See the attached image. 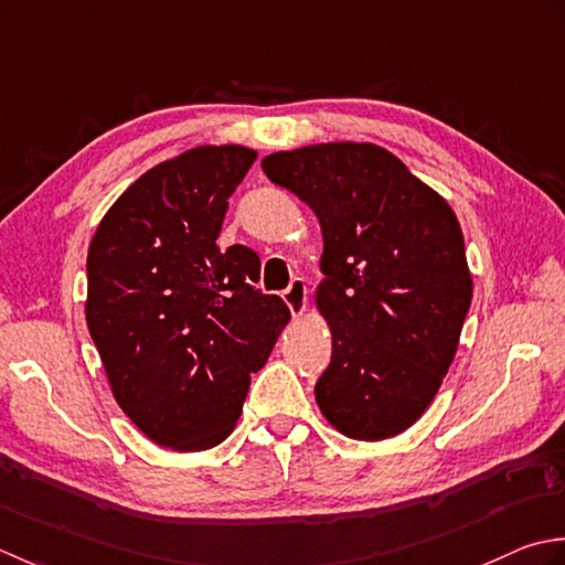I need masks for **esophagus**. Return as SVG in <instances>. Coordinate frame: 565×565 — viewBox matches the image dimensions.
Wrapping results in <instances>:
<instances>
[{
  "label": "esophagus",
  "mask_w": 565,
  "mask_h": 565,
  "mask_svg": "<svg viewBox=\"0 0 565 565\" xmlns=\"http://www.w3.org/2000/svg\"><path fill=\"white\" fill-rule=\"evenodd\" d=\"M282 299H285V305L290 307L292 317H302L305 309H307V282L299 280V278L292 280L290 287H287V290L282 292Z\"/></svg>",
  "instance_id": "1"
}]
</instances>
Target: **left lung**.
I'll return each instance as SVG.
<instances>
[{"instance_id":"left-lung-1","label":"left lung","mask_w":565,"mask_h":565,"mask_svg":"<svg viewBox=\"0 0 565 565\" xmlns=\"http://www.w3.org/2000/svg\"><path fill=\"white\" fill-rule=\"evenodd\" d=\"M275 185L319 218L317 307L331 363L315 397L333 429L383 441L439 393L473 297L451 206L375 143H315L263 158Z\"/></svg>"}]
</instances>
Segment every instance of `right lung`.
Returning <instances> with one entry per match:
<instances>
[{"mask_svg": "<svg viewBox=\"0 0 565 565\" xmlns=\"http://www.w3.org/2000/svg\"><path fill=\"white\" fill-rule=\"evenodd\" d=\"M256 151L198 146L146 170L87 253L89 337L111 395L148 439L204 451L234 431L290 309L256 290L260 258L216 244Z\"/></svg>", "mask_w": 565, "mask_h": 565, "instance_id": "right-lung-1", "label": "right lung"}]
</instances>
